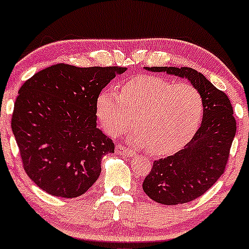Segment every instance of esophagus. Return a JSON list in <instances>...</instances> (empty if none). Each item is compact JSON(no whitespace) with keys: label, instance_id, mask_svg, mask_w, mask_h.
<instances>
[{"label":"esophagus","instance_id":"esophagus-1","mask_svg":"<svg viewBox=\"0 0 249 249\" xmlns=\"http://www.w3.org/2000/svg\"><path fill=\"white\" fill-rule=\"evenodd\" d=\"M115 151H117L118 154L125 155V156H128V158H132V156L136 155V152L134 151V149L124 147V146L122 144H119L117 147H115Z\"/></svg>","mask_w":249,"mask_h":249}]
</instances>
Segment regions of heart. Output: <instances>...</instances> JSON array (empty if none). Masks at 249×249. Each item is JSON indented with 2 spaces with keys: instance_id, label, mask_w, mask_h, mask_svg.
<instances>
[{
  "instance_id": "obj_1",
  "label": "heart",
  "mask_w": 249,
  "mask_h": 249,
  "mask_svg": "<svg viewBox=\"0 0 249 249\" xmlns=\"http://www.w3.org/2000/svg\"><path fill=\"white\" fill-rule=\"evenodd\" d=\"M98 120L112 137L134 124L132 139L152 155H170L192 141L204 114L200 91L190 84H173L153 74H138L98 95Z\"/></svg>"
}]
</instances>
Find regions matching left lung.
I'll return each instance as SVG.
<instances>
[{
    "instance_id": "8db88e82",
    "label": "left lung",
    "mask_w": 249,
    "mask_h": 249,
    "mask_svg": "<svg viewBox=\"0 0 249 249\" xmlns=\"http://www.w3.org/2000/svg\"><path fill=\"white\" fill-rule=\"evenodd\" d=\"M154 72L187 78L202 94L203 121L181 151L154 161L142 182L149 198L164 205L192 202L205 194L226 170L237 130L233 108L226 93L188 67H151Z\"/></svg>"
}]
</instances>
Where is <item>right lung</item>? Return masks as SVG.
Returning <instances> with one entry per match:
<instances>
[{"instance_id":"obj_1","label":"right lung","mask_w":249,"mask_h":249,"mask_svg":"<svg viewBox=\"0 0 249 249\" xmlns=\"http://www.w3.org/2000/svg\"><path fill=\"white\" fill-rule=\"evenodd\" d=\"M125 68L54 64L26 80L11 128L22 166L50 195L73 198L96 182L114 142L96 128L101 91Z\"/></svg>"}]
</instances>
